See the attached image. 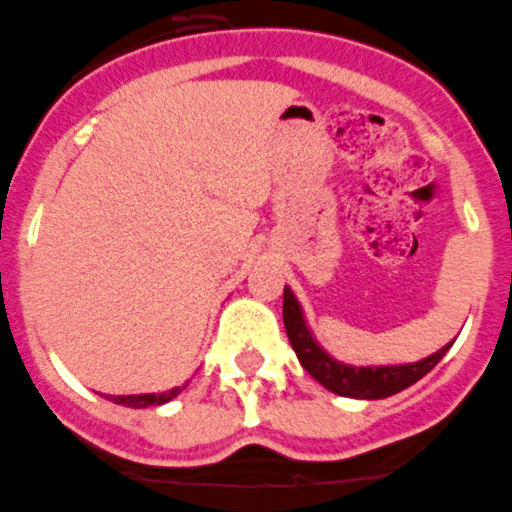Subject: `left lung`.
Masks as SVG:
<instances>
[{
  "label": "left lung",
  "instance_id": "8db88e82",
  "mask_svg": "<svg viewBox=\"0 0 512 512\" xmlns=\"http://www.w3.org/2000/svg\"><path fill=\"white\" fill-rule=\"evenodd\" d=\"M284 327H287L289 342H292L299 363H302V368L312 375L314 381L322 383L327 391L337 393V396L365 398V401L388 398L393 393L403 391V388L414 386L452 348V342H449L442 350L419 360V363L373 365V368L370 365L358 368V365L340 363L327 350H322L320 342L314 340L312 330H309L307 320H304L302 304L297 302V297H294L289 287H284Z\"/></svg>",
  "mask_w": 512,
  "mask_h": 512
}]
</instances>
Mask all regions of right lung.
Instances as JSON below:
<instances>
[{
	"mask_svg": "<svg viewBox=\"0 0 512 512\" xmlns=\"http://www.w3.org/2000/svg\"><path fill=\"white\" fill-rule=\"evenodd\" d=\"M182 388L185 386H177L172 391H164V393H137V396H106L109 401L121 403V406H129V409H147V406H162V403L172 401L175 396H180Z\"/></svg>",
	"mask_w": 512,
	"mask_h": 512,
	"instance_id": "right-lung-1",
	"label": "right lung"
}]
</instances>
